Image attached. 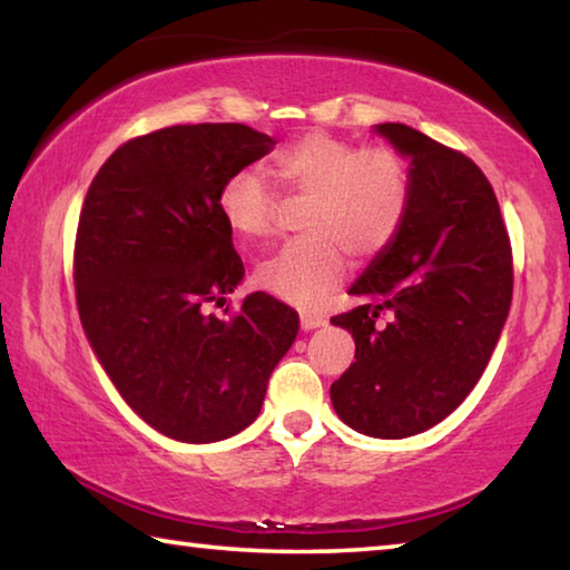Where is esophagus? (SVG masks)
Returning a JSON list of instances; mask_svg holds the SVG:
<instances>
[{"label":"esophagus","mask_w":570,"mask_h":570,"mask_svg":"<svg viewBox=\"0 0 570 570\" xmlns=\"http://www.w3.org/2000/svg\"><path fill=\"white\" fill-rule=\"evenodd\" d=\"M298 324H302L304 332H314L320 330V326L326 324V320L322 314H312V312H302V316H298Z\"/></svg>","instance_id":"esophagus-1"}]
</instances>
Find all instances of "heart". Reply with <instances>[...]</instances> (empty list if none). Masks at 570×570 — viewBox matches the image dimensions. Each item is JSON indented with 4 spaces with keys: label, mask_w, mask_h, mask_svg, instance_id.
<instances>
[{
    "label": "heart",
    "mask_w": 570,
    "mask_h": 570,
    "mask_svg": "<svg viewBox=\"0 0 570 570\" xmlns=\"http://www.w3.org/2000/svg\"><path fill=\"white\" fill-rule=\"evenodd\" d=\"M276 173L292 193L308 196L306 236L284 244L256 268V284L284 302L314 306L342 282L346 256L372 258L400 234L410 208V176L390 148H360L330 132H306L276 156ZM278 193L258 166L224 180L218 210L244 238L274 226Z\"/></svg>",
    "instance_id": "heart-1"
}]
</instances>
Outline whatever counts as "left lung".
<instances>
[{"mask_svg": "<svg viewBox=\"0 0 570 570\" xmlns=\"http://www.w3.org/2000/svg\"><path fill=\"white\" fill-rule=\"evenodd\" d=\"M374 132L410 158V208L332 316L354 362L332 384L340 420L370 438L417 435L448 417L485 372L513 298V254L498 198L462 153L402 122Z\"/></svg>", "mask_w": 570, "mask_h": 570, "instance_id": "8db88e82", "label": "left lung"}]
</instances>
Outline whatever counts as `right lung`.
I'll use <instances>...</instances> for the list:
<instances>
[{"mask_svg":"<svg viewBox=\"0 0 570 570\" xmlns=\"http://www.w3.org/2000/svg\"><path fill=\"white\" fill-rule=\"evenodd\" d=\"M274 146L240 122L173 125L115 150L85 196L75 240L82 330L120 397L170 440L204 445L246 430L296 340L298 314L264 292L238 312L223 307L244 262L218 190Z\"/></svg>","mask_w":570,"mask_h":570,"instance_id":"1","label":"right lung"}]
</instances>
